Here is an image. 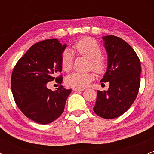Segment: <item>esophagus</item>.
Returning a JSON list of instances; mask_svg holds the SVG:
<instances>
[{"label": "esophagus", "mask_w": 154, "mask_h": 154, "mask_svg": "<svg viewBox=\"0 0 154 154\" xmlns=\"http://www.w3.org/2000/svg\"><path fill=\"white\" fill-rule=\"evenodd\" d=\"M84 88H73V91H83Z\"/></svg>", "instance_id": "1"}]
</instances>
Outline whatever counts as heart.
<instances>
[{"label":"heart","instance_id":"b5f03b06","mask_svg":"<svg viewBox=\"0 0 154 154\" xmlns=\"http://www.w3.org/2000/svg\"><path fill=\"white\" fill-rule=\"evenodd\" d=\"M75 52L90 60V68L97 73H102L106 68V63L102 56V50L98 43L91 38L80 39L74 45ZM74 56L70 49H66L61 55V67L65 72H68L72 68ZM94 80L91 73L74 72L66 78V85L72 88H83Z\"/></svg>","mask_w":154,"mask_h":154}]
</instances>
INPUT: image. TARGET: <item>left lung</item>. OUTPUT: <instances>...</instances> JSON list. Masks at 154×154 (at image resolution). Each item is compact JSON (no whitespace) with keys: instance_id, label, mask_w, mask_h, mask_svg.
<instances>
[{"instance_id":"obj_1","label":"left lung","mask_w":154,"mask_h":154,"mask_svg":"<svg viewBox=\"0 0 154 154\" xmlns=\"http://www.w3.org/2000/svg\"><path fill=\"white\" fill-rule=\"evenodd\" d=\"M107 54V68L100 80L109 83L106 91H97L93 110L100 117L112 119L125 112L137 97L141 63L133 48L114 35L102 37Z\"/></svg>"}]
</instances>
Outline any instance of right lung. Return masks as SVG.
I'll return each instance as SVG.
<instances>
[{
	"label": "right lung",
	"mask_w": 154,
	"mask_h": 154,
	"mask_svg": "<svg viewBox=\"0 0 154 154\" xmlns=\"http://www.w3.org/2000/svg\"><path fill=\"white\" fill-rule=\"evenodd\" d=\"M66 47L57 38L39 42L29 48L12 71L11 88L15 103L36 123H51L64 111L71 89L61 85L52 91L47 83L54 80L60 84L63 82L56 75L62 71L61 55Z\"/></svg>",
	"instance_id": "add662e5"
}]
</instances>
